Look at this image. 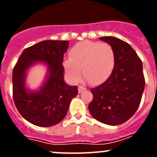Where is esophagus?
I'll return each instance as SVG.
<instances>
[{"label":"esophagus","mask_w":157,"mask_h":157,"mask_svg":"<svg viewBox=\"0 0 157 157\" xmlns=\"http://www.w3.org/2000/svg\"><path fill=\"white\" fill-rule=\"evenodd\" d=\"M85 90H86L85 87L82 86H78V93H79V94H81V93H82L83 91H85Z\"/></svg>","instance_id":"1"}]
</instances>
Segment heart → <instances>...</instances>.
I'll list each match as a JSON object with an SVG mask.
<instances>
[{
  "label": "heart",
  "mask_w": 157,
  "mask_h": 157,
  "mask_svg": "<svg viewBox=\"0 0 157 157\" xmlns=\"http://www.w3.org/2000/svg\"><path fill=\"white\" fill-rule=\"evenodd\" d=\"M63 66L74 82L79 80L82 69L89 83L100 84L110 76L114 68V49L107 42L81 41L71 48L70 58L64 59Z\"/></svg>",
  "instance_id": "obj_1"
}]
</instances>
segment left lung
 Segmentation results:
<instances>
[{
  "mask_svg": "<svg viewBox=\"0 0 157 157\" xmlns=\"http://www.w3.org/2000/svg\"><path fill=\"white\" fill-rule=\"evenodd\" d=\"M115 52V66L109 78L95 88L89 105L93 117L111 126L120 125L138 110L145 89L142 62L128 43L115 37H101Z\"/></svg>",
  "mask_w": 157,
  "mask_h": 157,
  "instance_id": "left-lung-1",
  "label": "left lung"
}]
</instances>
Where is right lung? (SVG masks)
Here are the masks:
<instances>
[{
	"label": "right lung",
	"instance_id": "1",
	"mask_svg": "<svg viewBox=\"0 0 157 157\" xmlns=\"http://www.w3.org/2000/svg\"><path fill=\"white\" fill-rule=\"evenodd\" d=\"M69 41L47 40L25 48L12 72V94L16 109L25 120L34 125L47 127L63 120L78 86L63 80V54ZM36 63L47 66V76L38 91L25 87L26 71Z\"/></svg>",
	"mask_w": 157,
	"mask_h": 157
}]
</instances>
